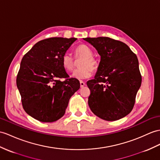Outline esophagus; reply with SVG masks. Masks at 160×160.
<instances>
[{
  "instance_id": "esophagus-1",
  "label": "esophagus",
  "mask_w": 160,
  "mask_h": 160,
  "mask_svg": "<svg viewBox=\"0 0 160 160\" xmlns=\"http://www.w3.org/2000/svg\"><path fill=\"white\" fill-rule=\"evenodd\" d=\"M85 85V83H84L83 81H80V86H81V88H83V87H84Z\"/></svg>"
}]
</instances>
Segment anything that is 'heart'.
<instances>
[{
  "instance_id": "obj_1",
  "label": "heart",
  "mask_w": 160,
  "mask_h": 160,
  "mask_svg": "<svg viewBox=\"0 0 160 160\" xmlns=\"http://www.w3.org/2000/svg\"><path fill=\"white\" fill-rule=\"evenodd\" d=\"M76 58H83L80 62L81 68L74 71L71 77L78 80L86 79L92 75L93 69L98 67V62L93 57V51L86 45H80L75 50ZM62 66L67 72H71L74 68V58L66 53L62 58Z\"/></svg>"
}]
</instances>
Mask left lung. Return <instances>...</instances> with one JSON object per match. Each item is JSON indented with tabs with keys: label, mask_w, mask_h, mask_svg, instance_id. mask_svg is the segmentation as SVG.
<instances>
[{
	"label": "left lung",
	"mask_w": 160,
	"mask_h": 160,
	"mask_svg": "<svg viewBox=\"0 0 160 160\" xmlns=\"http://www.w3.org/2000/svg\"><path fill=\"white\" fill-rule=\"evenodd\" d=\"M100 56L94 79L87 82L88 104L98 118L115 121L128 115L141 85L137 56L126 44L108 37L85 38Z\"/></svg>",
	"instance_id": "1"
}]
</instances>
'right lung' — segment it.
Returning <instances> with one entry per match:
<instances>
[{"mask_svg":"<svg viewBox=\"0 0 160 160\" xmlns=\"http://www.w3.org/2000/svg\"><path fill=\"white\" fill-rule=\"evenodd\" d=\"M77 38L53 37L37 42L23 57L17 87L27 114L41 122H53L65 113L71 97L80 88L69 76L62 58ZM60 78H66L61 81Z\"/></svg>","mask_w":160,"mask_h":160,"instance_id":"obj_1","label":"right lung"}]
</instances>
